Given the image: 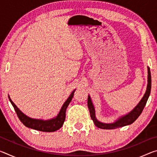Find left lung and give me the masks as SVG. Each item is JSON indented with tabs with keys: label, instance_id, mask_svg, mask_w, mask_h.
I'll use <instances>...</instances> for the list:
<instances>
[{
	"label": "left lung",
	"instance_id": "1",
	"mask_svg": "<svg viewBox=\"0 0 157 157\" xmlns=\"http://www.w3.org/2000/svg\"><path fill=\"white\" fill-rule=\"evenodd\" d=\"M147 73L148 75H147V89H146L145 94L142 98V99L140 100L139 104L134 107V109L130 111L129 113L126 114V115L121 117L120 118H118V120L116 121L113 123H101V122L97 120L96 117H95L94 107V105H93V103L91 102V97L89 95L87 105H88L90 116H91V118L93 120V121H94L95 125L98 127V128H100V129H113L118 128V127H122L126 125H129V124H131L132 123H134V122L136 121L138 118H139V116L140 115V113H142V111L145 107L146 102H147L148 98L150 96V94L151 84H152V82H151L150 70L149 67H147Z\"/></svg>",
	"mask_w": 157,
	"mask_h": 157
}]
</instances>
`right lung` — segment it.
I'll return each instance as SVG.
<instances>
[{"label": "right lung", "instance_id": "add662e5", "mask_svg": "<svg viewBox=\"0 0 157 157\" xmlns=\"http://www.w3.org/2000/svg\"><path fill=\"white\" fill-rule=\"evenodd\" d=\"M75 91V89L71 93L70 96H69L68 99L66 100V102L63 103L62 107L60 109V111L59 113H58V115L55 117V118L47 121H44L41 120V119H34L27 116L17 107V105H16L14 103L12 102V100L10 99V96L9 99L10 102H11V104L12 105L13 107H14V109L16 113L17 114L18 118H19L21 123L24 124L25 126L28 127V128L38 130V131L52 132L57 131V130L60 129L61 127H62L63 122H64L66 118V109H67L69 103L71 102V100H72Z\"/></svg>", "mask_w": 157, "mask_h": 157}]
</instances>
